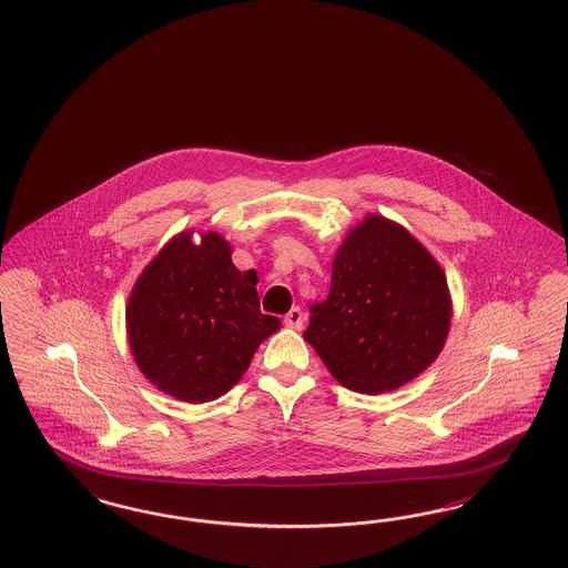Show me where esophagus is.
Listing matches in <instances>:
<instances>
[{
    "instance_id": "esophagus-1",
    "label": "esophagus",
    "mask_w": 568,
    "mask_h": 568,
    "mask_svg": "<svg viewBox=\"0 0 568 568\" xmlns=\"http://www.w3.org/2000/svg\"><path fill=\"white\" fill-rule=\"evenodd\" d=\"M284 324H286L288 328L301 329V326H303V312H301L298 307H293L291 312L286 313Z\"/></svg>"
}]
</instances>
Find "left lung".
Instances as JSON below:
<instances>
[{"label": "left lung", "mask_w": 568, "mask_h": 568, "mask_svg": "<svg viewBox=\"0 0 568 568\" xmlns=\"http://www.w3.org/2000/svg\"><path fill=\"white\" fill-rule=\"evenodd\" d=\"M303 338L351 390L381 395L420 376L452 326L437 258L403 225L367 215L338 246L326 301L312 305Z\"/></svg>", "instance_id": "8db88e82"}]
</instances>
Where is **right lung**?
<instances>
[{
    "label": "right lung",
    "mask_w": 568,
    "mask_h": 568,
    "mask_svg": "<svg viewBox=\"0 0 568 568\" xmlns=\"http://www.w3.org/2000/svg\"><path fill=\"white\" fill-rule=\"evenodd\" d=\"M180 232L129 294L128 338L140 372L185 403L213 402L239 385L280 320L258 310L255 270L240 272L217 232Z\"/></svg>",
    "instance_id": "add662e5"
}]
</instances>
